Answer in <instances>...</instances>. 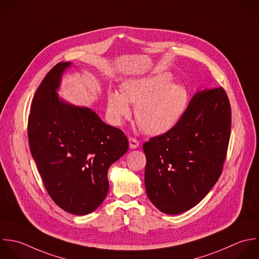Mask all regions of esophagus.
<instances>
[{"instance_id":"obj_1","label":"esophagus","mask_w":259,"mask_h":259,"mask_svg":"<svg viewBox=\"0 0 259 259\" xmlns=\"http://www.w3.org/2000/svg\"><path fill=\"white\" fill-rule=\"evenodd\" d=\"M129 146H130V148H131V149H135V148H137V147L139 146V142H138V140H137V139H135V138H133V137H130V138H129Z\"/></svg>"}]
</instances>
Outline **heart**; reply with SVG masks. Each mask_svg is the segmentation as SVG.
Masks as SVG:
<instances>
[{
    "instance_id": "heart-1",
    "label": "heart",
    "mask_w": 259,
    "mask_h": 259,
    "mask_svg": "<svg viewBox=\"0 0 259 259\" xmlns=\"http://www.w3.org/2000/svg\"><path fill=\"white\" fill-rule=\"evenodd\" d=\"M171 75L160 72L134 78L122 84L121 93H108V112L116 124L131 114L128 103L135 104L134 115L142 130L162 134L177 125L188 105V91L180 83H169Z\"/></svg>"
}]
</instances>
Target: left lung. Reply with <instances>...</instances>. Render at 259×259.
<instances>
[{
    "instance_id": "1",
    "label": "left lung",
    "mask_w": 259,
    "mask_h": 259,
    "mask_svg": "<svg viewBox=\"0 0 259 259\" xmlns=\"http://www.w3.org/2000/svg\"><path fill=\"white\" fill-rule=\"evenodd\" d=\"M231 133V107L222 87L198 92L181 120L143 144L145 189L162 213L199 204L219 180Z\"/></svg>"
}]
</instances>
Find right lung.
Here are the masks:
<instances>
[{
    "mask_svg": "<svg viewBox=\"0 0 259 259\" xmlns=\"http://www.w3.org/2000/svg\"><path fill=\"white\" fill-rule=\"evenodd\" d=\"M71 62H59L45 75L32 100L29 147L44 187L67 213L87 215L105 200L108 169L124 155V133L104 123L91 109L59 99L56 91Z\"/></svg>",
    "mask_w": 259,
    "mask_h": 259,
    "instance_id": "obj_1",
    "label": "right lung"
}]
</instances>
